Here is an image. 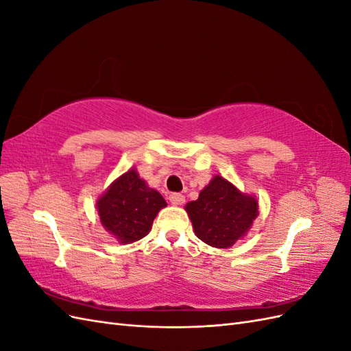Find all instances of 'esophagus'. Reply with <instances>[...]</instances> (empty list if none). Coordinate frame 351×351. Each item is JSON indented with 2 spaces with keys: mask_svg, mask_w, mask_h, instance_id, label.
<instances>
[{
  "mask_svg": "<svg viewBox=\"0 0 351 351\" xmlns=\"http://www.w3.org/2000/svg\"><path fill=\"white\" fill-rule=\"evenodd\" d=\"M169 202H171L174 206H180V205L184 204L186 197L182 193H173L171 196H169Z\"/></svg>",
  "mask_w": 351,
  "mask_h": 351,
  "instance_id": "esophagus-1",
  "label": "esophagus"
}]
</instances>
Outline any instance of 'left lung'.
<instances>
[{
  "label": "left lung",
  "instance_id": "left-lung-1",
  "mask_svg": "<svg viewBox=\"0 0 351 351\" xmlns=\"http://www.w3.org/2000/svg\"><path fill=\"white\" fill-rule=\"evenodd\" d=\"M184 209L197 239L218 249H228L246 237L259 215L256 196L243 193L222 176L212 177Z\"/></svg>",
  "mask_w": 351,
  "mask_h": 351
}]
</instances>
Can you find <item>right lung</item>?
<instances>
[{"label":"right lung","mask_w":351,"mask_h":351,"mask_svg":"<svg viewBox=\"0 0 351 351\" xmlns=\"http://www.w3.org/2000/svg\"><path fill=\"white\" fill-rule=\"evenodd\" d=\"M165 206L161 193L147 186L136 168L115 178L97 200L102 227L121 244L149 234L158 212Z\"/></svg>","instance_id":"1"}]
</instances>
